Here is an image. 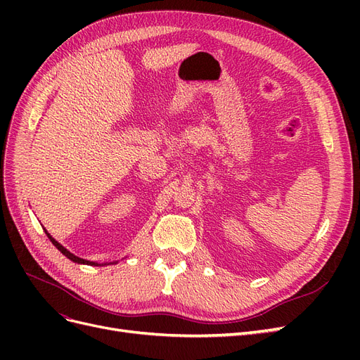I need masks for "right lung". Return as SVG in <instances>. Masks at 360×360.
Listing matches in <instances>:
<instances>
[{
  "label": "right lung",
  "mask_w": 360,
  "mask_h": 360,
  "mask_svg": "<svg viewBox=\"0 0 360 360\" xmlns=\"http://www.w3.org/2000/svg\"><path fill=\"white\" fill-rule=\"evenodd\" d=\"M45 233H46V236H48L49 240L52 242V245L56 246L63 255H66L70 261H73V263H78V264H89V266H108V264H117V261H112V263H103V264H99V263H96V261H89V259H84V258L76 257L75 254H72V252H70V250H68L66 248H64L61 243H58V242L56 240V238H53V237H52L46 230H45Z\"/></svg>",
  "instance_id": "add662e5"
}]
</instances>
